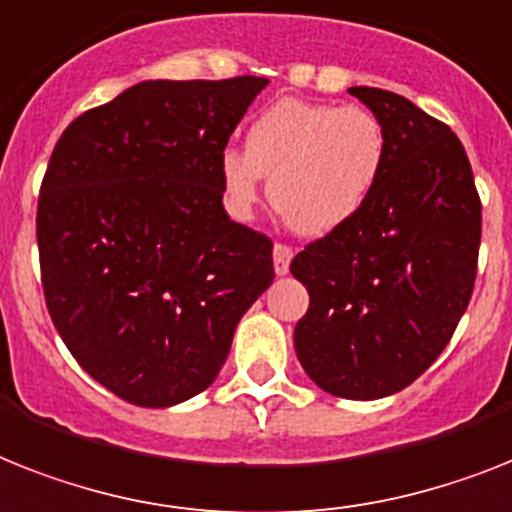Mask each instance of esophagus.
Here are the masks:
<instances>
[{
  "label": "esophagus",
  "mask_w": 512,
  "mask_h": 512,
  "mask_svg": "<svg viewBox=\"0 0 512 512\" xmlns=\"http://www.w3.org/2000/svg\"><path fill=\"white\" fill-rule=\"evenodd\" d=\"M272 261H274V274H277V277L287 274L290 272V261H293V248L277 243L272 251Z\"/></svg>",
  "instance_id": "obj_1"
}]
</instances>
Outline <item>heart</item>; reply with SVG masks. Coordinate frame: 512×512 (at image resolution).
<instances>
[{"label": "heart", "instance_id": "1", "mask_svg": "<svg viewBox=\"0 0 512 512\" xmlns=\"http://www.w3.org/2000/svg\"><path fill=\"white\" fill-rule=\"evenodd\" d=\"M387 164L382 122L363 107L280 99L251 122L246 151L219 156V183L232 217L248 219L269 177V198L287 225L322 238L369 204Z\"/></svg>", "mask_w": 512, "mask_h": 512}]
</instances>
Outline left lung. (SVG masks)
Returning a JSON list of instances; mask_svg holds the SVG:
<instances>
[{
    "label": "left lung",
    "mask_w": 512,
    "mask_h": 512,
    "mask_svg": "<svg viewBox=\"0 0 512 512\" xmlns=\"http://www.w3.org/2000/svg\"><path fill=\"white\" fill-rule=\"evenodd\" d=\"M382 122L387 164L350 225L290 264L308 290L295 353L335 398L377 400L416 382L468 308L481 240L474 172L445 122L382 88H348Z\"/></svg>",
    "instance_id": "1"
}]
</instances>
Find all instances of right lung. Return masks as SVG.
I'll use <instances>...</instances> for the list:
<instances>
[{
  "mask_svg": "<svg viewBox=\"0 0 512 512\" xmlns=\"http://www.w3.org/2000/svg\"><path fill=\"white\" fill-rule=\"evenodd\" d=\"M266 83L143 80L54 146L36 217L46 306L75 361L128 403L204 392L272 285V240L227 217L219 183Z\"/></svg>",
  "mask_w": 512,
  "mask_h": 512,
  "instance_id": "add662e5",
  "label": "right lung"
}]
</instances>
